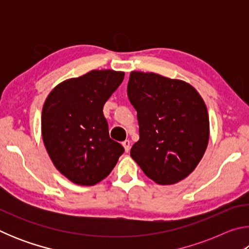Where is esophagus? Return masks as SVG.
I'll return each instance as SVG.
<instances>
[{"label":"esophagus","instance_id":"1","mask_svg":"<svg viewBox=\"0 0 249 249\" xmlns=\"http://www.w3.org/2000/svg\"><path fill=\"white\" fill-rule=\"evenodd\" d=\"M122 144H123L124 149H125L126 153H128L129 149H130V142H129L128 140H126V141H124L123 142H122Z\"/></svg>","mask_w":249,"mask_h":249}]
</instances>
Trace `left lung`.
<instances>
[{
	"mask_svg": "<svg viewBox=\"0 0 249 249\" xmlns=\"http://www.w3.org/2000/svg\"><path fill=\"white\" fill-rule=\"evenodd\" d=\"M127 95L140 126L132 158L159 184L184 179L196 169L209 142V114L200 94L181 80L134 71Z\"/></svg>",
	"mask_w": 249,
	"mask_h": 249,
	"instance_id": "obj_1",
	"label": "left lung"
}]
</instances>
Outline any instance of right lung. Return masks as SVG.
I'll use <instances>...</instances> for the list:
<instances>
[{
	"instance_id": "add662e5",
	"label": "right lung",
	"mask_w": 249,
	"mask_h": 249,
	"mask_svg": "<svg viewBox=\"0 0 249 249\" xmlns=\"http://www.w3.org/2000/svg\"><path fill=\"white\" fill-rule=\"evenodd\" d=\"M124 72L93 70L66 80L50 92L41 113V134L54 167L72 182L93 185L109 175L124 147L108 135L103 107Z\"/></svg>"
}]
</instances>
